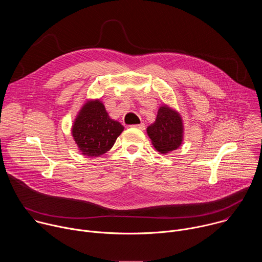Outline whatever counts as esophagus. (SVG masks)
I'll return each mask as SVG.
<instances>
[{"mask_svg": "<svg viewBox=\"0 0 262 262\" xmlns=\"http://www.w3.org/2000/svg\"><path fill=\"white\" fill-rule=\"evenodd\" d=\"M132 127H136V128H139V129H145V124L144 123L134 124V125H132Z\"/></svg>", "mask_w": 262, "mask_h": 262, "instance_id": "34e87169", "label": "esophagus"}]
</instances>
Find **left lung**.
Instances as JSON below:
<instances>
[{
	"label": "left lung",
	"mask_w": 262,
	"mask_h": 262,
	"mask_svg": "<svg viewBox=\"0 0 262 262\" xmlns=\"http://www.w3.org/2000/svg\"><path fill=\"white\" fill-rule=\"evenodd\" d=\"M147 134L155 148L161 154H168L181 145L183 125L177 112L167 105H162L158 112L156 122L147 127Z\"/></svg>",
	"instance_id": "left-lung-1"
}]
</instances>
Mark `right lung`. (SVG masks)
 <instances>
[{"instance_id":"right-lung-1","label":"right lung","mask_w":262,"mask_h":262,"mask_svg":"<svg viewBox=\"0 0 262 262\" xmlns=\"http://www.w3.org/2000/svg\"><path fill=\"white\" fill-rule=\"evenodd\" d=\"M123 126L106 113L99 100L88 101L72 126V136L83 155L99 157L113 147Z\"/></svg>"}]
</instances>
